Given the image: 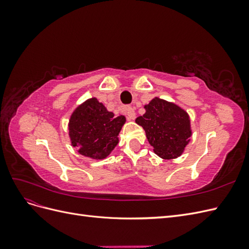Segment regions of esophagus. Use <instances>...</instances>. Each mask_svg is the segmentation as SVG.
<instances>
[{
    "label": "esophagus",
    "mask_w": 249,
    "mask_h": 249,
    "mask_svg": "<svg viewBox=\"0 0 249 249\" xmlns=\"http://www.w3.org/2000/svg\"><path fill=\"white\" fill-rule=\"evenodd\" d=\"M125 114H126L127 118H129V120H134L135 118H136V112H135V109L132 107H129L125 109Z\"/></svg>",
    "instance_id": "obj_1"
}]
</instances>
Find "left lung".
I'll list each match as a JSON object with an SVG mask.
<instances>
[{
    "label": "left lung",
    "mask_w": 249,
    "mask_h": 249,
    "mask_svg": "<svg viewBox=\"0 0 249 249\" xmlns=\"http://www.w3.org/2000/svg\"><path fill=\"white\" fill-rule=\"evenodd\" d=\"M145 113L136 124L145 131L154 152L164 160L176 159L184 153L192 135L189 114L177 104L154 97L144 105Z\"/></svg>",
    "instance_id": "8db88e82"
}]
</instances>
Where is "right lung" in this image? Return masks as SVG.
<instances>
[{
    "instance_id": "1",
    "label": "right lung",
    "mask_w": 249,
    "mask_h": 249,
    "mask_svg": "<svg viewBox=\"0 0 249 249\" xmlns=\"http://www.w3.org/2000/svg\"><path fill=\"white\" fill-rule=\"evenodd\" d=\"M124 115L115 116L96 97L73 110L69 122L71 143L82 156L94 160L107 158L118 144V135L125 124Z\"/></svg>"
}]
</instances>
